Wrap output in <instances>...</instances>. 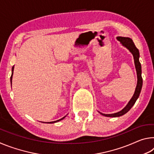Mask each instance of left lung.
<instances>
[{
	"mask_svg": "<svg viewBox=\"0 0 154 154\" xmlns=\"http://www.w3.org/2000/svg\"><path fill=\"white\" fill-rule=\"evenodd\" d=\"M118 39L121 44L125 48H127L130 51V53L132 54L134 58V65H135V69H136L137 75V87L135 89L134 93L133 96H132V98L130 99L128 103L127 104V105L125 107L121 110L120 111L117 112V113H112V114H104L99 112L100 114L104 116L105 117H110V118H116V117H119L126 113L132 107V106L134 105L135 102L139 98V94L141 91V88L143 86V79L141 77V65L139 62V51L136 46H135L134 43L131 38L129 37H123V36H118L117 37Z\"/></svg>",
	"mask_w": 154,
	"mask_h": 154,
	"instance_id": "8db88e82",
	"label": "left lung"
}]
</instances>
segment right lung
Instances as JSON below:
<instances>
[{
	"label": "right lung",
	"mask_w": 154,
	"mask_h": 154,
	"mask_svg": "<svg viewBox=\"0 0 154 154\" xmlns=\"http://www.w3.org/2000/svg\"><path fill=\"white\" fill-rule=\"evenodd\" d=\"M14 66L12 67V70H11V71H12L11 76V84H12V78H13V74H14ZM66 116H64V117H63V118H61V119H58V120H56V121H54V122H48V124H54V123H56V122H59V121H61V120H62V119H64V118H66Z\"/></svg>",
	"instance_id": "obj_1"
}]
</instances>
